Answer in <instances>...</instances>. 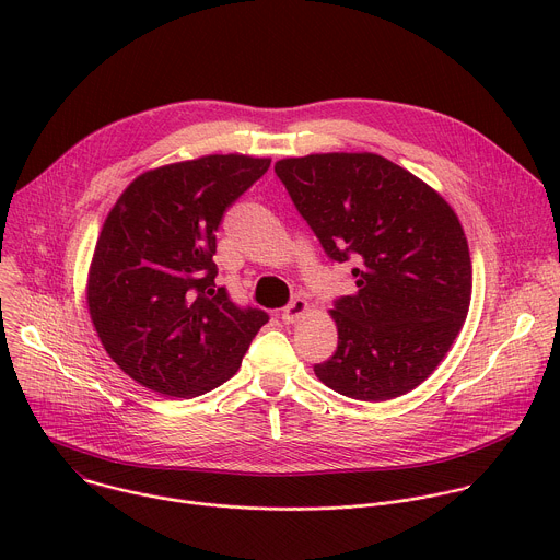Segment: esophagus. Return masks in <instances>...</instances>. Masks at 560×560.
Listing matches in <instances>:
<instances>
[{
  "instance_id": "1",
  "label": "esophagus",
  "mask_w": 560,
  "mask_h": 560,
  "mask_svg": "<svg viewBox=\"0 0 560 560\" xmlns=\"http://www.w3.org/2000/svg\"><path fill=\"white\" fill-rule=\"evenodd\" d=\"M310 310V303L305 299H294L283 312H281V318L283 324H296L299 318Z\"/></svg>"
}]
</instances>
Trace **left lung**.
<instances>
[{
    "instance_id": "left-lung-1",
    "label": "left lung",
    "mask_w": 560,
    "mask_h": 560,
    "mask_svg": "<svg viewBox=\"0 0 560 560\" xmlns=\"http://www.w3.org/2000/svg\"><path fill=\"white\" fill-rule=\"evenodd\" d=\"M275 173L328 257L357 264V292L330 310L339 346L314 365L318 381L374 404L421 385L469 310L471 261L456 212L374 152L288 156Z\"/></svg>"
}]
</instances>
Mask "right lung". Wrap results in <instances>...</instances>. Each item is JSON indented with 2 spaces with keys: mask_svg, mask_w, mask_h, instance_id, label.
Instances as JSON below:
<instances>
[{
  "mask_svg": "<svg viewBox=\"0 0 560 560\" xmlns=\"http://www.w3.org/2000/svg\"><path fill=\"white\" fill-rule=\"evenodd\" d=\"M270 168L268 156L206 154L139 175L110 208L89 270L91 322L139 385L192 398L225 383L268 324L217 288V228Z\"/></svg>",
  "mask_w": 560,
  "mask_h": 560,
  "instance_id": "right-lung-1",
  "label": "right lung"
}]
</instances>
